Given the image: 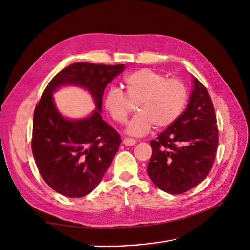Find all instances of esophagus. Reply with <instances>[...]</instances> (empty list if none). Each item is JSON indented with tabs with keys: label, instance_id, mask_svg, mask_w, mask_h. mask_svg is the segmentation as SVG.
I'll use <instances>...</instances> for the list:
<instances>
[{
	"label": "esophagus",
	"instance_id": "esophagus-1",
	"mask_svg": "<svg viewBox=\"0 0 250 250\" xmlns=\"http://www.w3.org/2000/svg\"><path fill=\"white\" fill-rule=\"evenodd\" d=\"M135 143H137V141H135L134 139H129V138H125L123 140V144L126 146H133L135 145Z\"/></svg>",
	"mask_w": 250,
	"mask_h": 250
}]
</instances>
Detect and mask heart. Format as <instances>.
I'll use <instances>...</instances> for the list:
<instances>
[{
	"label": "heart",
	"instance_id": "b5f03b06",
	"mask_svg": "<svg viewBox=\"0 0 250 250\" xmlns=\"http://www.w3.org/2000/svg\"><path fill=\"white\" fill-rule=\"evenodd\" d=\"M126 93L117 86H109L104 96V106L118 123H125L132 103L137 102L139 112L127 125L131 135H144L155 125L162 129L172 125L184 111L188 101L185 83L152 69H141L125 78Z\"/></svg>",
	"mask_w": 250,
	"mask_h": 250
}]
</instances>
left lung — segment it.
<instances>
[{
    "instance_id": "left-lung-1",
    "label": "left lung",
    "mask_w": 250,
    "mask_h": 250,
    "mask_svg": "<svg viewBox=\"0 0 250 250\" xmlns=\"http://www.w3.org/2000/svg\"><path fill=\"white\" fill-rule=\"evenodd\" d=\"M194 88L185 111L167 129L150 142L152 156L148 175L160 190L181 194L207 177L218 149L219 131L215 108L202 83Z\"/></svg>"
}]
</instances>
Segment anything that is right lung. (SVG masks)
Segmentation results:
<instances>
[{"label": "right lung", "instance_id": "1", "mask_svg": "<svg viewBox=\"0 0 250 250\" xmlns=\"http://www.w3.org/2000/svg\"><path fill=\"white\" fill-rule=\"evenodd\" d=\"M124 64L76 62L56 74L33 115L32 152L40 174L57 193L83 197L100 184L119 150L120 134L102 120L105 88ZM62 85H78L92 94L97 109L88 118L67 120L57 111L51 94Z\"/></svg>", "mask_w": 250, "mask_h": 250}]
</instances>
